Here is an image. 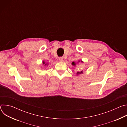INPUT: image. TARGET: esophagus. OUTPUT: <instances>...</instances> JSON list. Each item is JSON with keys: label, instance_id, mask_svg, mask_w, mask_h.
I'll return each instance as SVG.
<instances>
[{"label": "esophagus", "instance_id": "esophagus-1", "mask_svg": "<svg viewBox=\"0 0 127 127\" xmlns=\"http://www.w3.org/2000/svg\"><path fill=\"white\" fill-rule=\"evenodd\" d=\"M59 61H60V62L63 61V58L62 57H59Z\"/></svg>", "mask_w": 127, "mask_h": 127}]
</instances>
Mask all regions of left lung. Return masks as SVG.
Segmentation results:
<instances>
[{
	"mask_svg": "<svg viewBox=\"0 0 127 127\" xmlns=\"http://www.w3.org/2000/svg\"><path fill=\"white\" fill-rule=\"evenodd\" d=\"M82 62V61H81ZM72 65H75V63L74 62H72ZM81 73H82V71H81V72H77V74L78 75V74H81Z\"/></svg>",
	"mask_w": 127,
	"mask_h": 127,
	"instance_id": "left-lung-1",
	"label": "left lung"
}]
</instances>
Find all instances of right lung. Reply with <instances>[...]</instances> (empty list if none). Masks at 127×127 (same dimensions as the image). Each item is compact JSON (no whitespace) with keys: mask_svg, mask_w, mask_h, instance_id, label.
I'll list each match as a JSON object with an SVG mask.
<instances>
[{"mask_svg":"<svg viewBox=\"0 0 127 127\" xmlns=\"http://www.w3.org/2000/svg\"><path fill=\"white\" fill-rule=\"evenodd\" d=\"M43 64H45V62H43ZM46 65V64H45V65Z\"/></svg>","mask_w":127,"mask_h":127,"instance_id":"1","label":"right lung"}]
</instances>
